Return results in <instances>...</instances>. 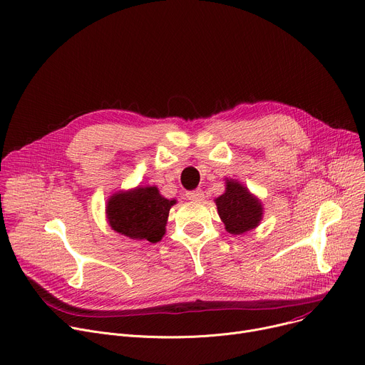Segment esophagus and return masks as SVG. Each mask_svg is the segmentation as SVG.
Instances as JSON below:
<instances>
[{
  "label": "esophagus",
  "mask_w": 365,
  "mask_h": 365,
  "mask_svg": "<svg viewBox=\"0 0 365 365\" xmlns=\"http://www.w3.org/2000/svg\"><path fill=\"white\" fill-rule=\"evenodd\" d=\"M186 198L192 202H201L204 200V192L201 189H197V190H192V192H187L186 193Z\"/></svg>",
  "instance_id": "1"
}]
</instances>
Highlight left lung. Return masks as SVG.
Listing matches in <instances>:
<instances>
[{
  "mask_svg": "<svg viewBox=\"0 0 365 365\" xmlns=\"http://www.w3.org/2000/svg\"><path fill=\"white\" fill-rule=\"evenodd\" d=\"M218 215L230 235H244L259 226L264 208L250 189L236 179H226V190L214 200Z\"/></svg>",
  "mask_w": 365,
  "mask_h": 365,
  "instance_id": "obj_1",
  "label": "left lung"
}]
</instances>
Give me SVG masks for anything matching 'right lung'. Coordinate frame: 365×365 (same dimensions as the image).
I'll return each instance as SVG.
<instances>
[{"label":"right lung","instance_id":"add662e5","mask_svg":"<svg viewBox=\"0 0 365 365\" xmlns=\"http://www.w3.org/2000/svg\"><path fill=\"white\" fill-rule=\"evenodd\" d=\"M175 204L176 200L164 198L157 186L118 190L107 201V222L120 235L155 244L165 235L168 211Z\"/></svg>","mask_w":365,"mask_h":365}]
</instances>
